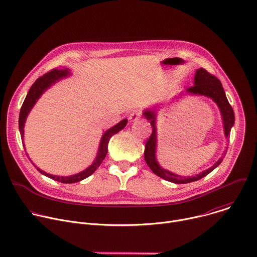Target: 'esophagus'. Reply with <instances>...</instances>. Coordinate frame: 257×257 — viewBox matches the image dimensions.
Segmentation results:
<instances>
[{
	"instance_id": "esophagus-1",
	"label": "esophagus",
	"mask_w": 257,
	"mask_h": 257,
	"mask_svg": "<svg viewBox=\"0 0 257 257\" xmlns=\"http://www.w3.org/2000/svg\"><path fill=\"white\" fill-rule=\"evenodd\" d=\"M139 118H140V112L135 111V112H133V113L130 114V116H129V121H130L131 123H134V122L138 121Z\"/></svg>"
}]
</instances>
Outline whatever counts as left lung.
Listing matches in <instances>:
<instances>
[{
    "label": "left lung",
    "mask_w": 257,
    "mask_h": 257,
    "mask_svg": "<svg viewBox=\"0 0 257 257\" xmlns=\"http://www.w3.org/2000/svg\"><path fill=\"white\" fill-rule=\"evenodd\" d=\"M187 93L194 94V95H203V96L209 97L216 103L217 107L219 108V113H221V116H222L225 136H226V138L229 137L231 128L234 126V123H235V116H234L233 108L228 101V98L226 96V93H225V90L223 88L221 81H219L213 75L209 74V73L205 69L199 68L195 71L193 86L187 88L185 92H181L178 96L173 98L170 103H172L173 101L179 99V97H181L182 95H185ZM170 103H168V105H170ZM158 109H159V104L154 105L151 108H146L143 111V116L145 117L146 120H149V122L151 123L152 128H153L152 135L150 136L149 140L146 141V144H145L144 159H145L146 164H148V166L151 168V170L157 176H159L167 181H170L172 183H176V184H186V183L194 182V181H197V180L205 177L207 174L212 172L219 164L223 162L224 157L219 158L211 168H209L195 176H191V177H187V178L174 174V173L164 169L163 167H161L157 160V143H158L157 112H158ZM225 155H226V152H225L224 156Z\"/></svg>",
    "instance_id": "8db88e82"
}]
</instances>
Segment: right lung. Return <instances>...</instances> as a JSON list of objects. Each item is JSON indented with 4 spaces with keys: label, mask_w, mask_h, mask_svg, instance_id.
Listing matches in <instances>:
<instances>
[{
    "label": "right lung",
    "mask_w": 257,
    "mask_h": 257,
    "mask_svg": "<svg viewBox=\"0 0 257 257\" xmlns=\"http://www.w3.org/2000/svg\"><path fill=\"white\" fill-rule=\"evenodd\" d=\"M71 76V72L69 69L67 68H59V69H54L51 72L47 73L44 76L40 77L39 79H36V81L31 85L24 101L23 104L21 106L20 109V114H19V131L21 134V138L23 140L24 138V126H25V122H26V118L28 116V114L30 113V111L32 109V107L34 106V104L36 103V101L39 100V98L43 95V93L48 90L52 85H54L55 83H57L58 81ZM128 120L124 119L122 121H120L117 125L113 126L112 128L107 129L101 136L100 138V142H99V146L97 150V155L95 160L93 161V163L86 168L85 170H83L80 173H77L75 175H71V176H56V175H52L49 173H46L45 171L41 170L38 166H36L32 161H30L32 163V165L36 168L40 173H42L43 175L61 182V183H76L79 182L87 177H89L91 174H93L95 172V170L100 166L101 162L103 161V159L105 158L106 154H107V145H108V141L111 139V137L113 135H115L116 133H118L119 131H121L127 124ZM30 160V159H29Z\"/></svg>",
    "instance_id": "1"
}]
</instances>
